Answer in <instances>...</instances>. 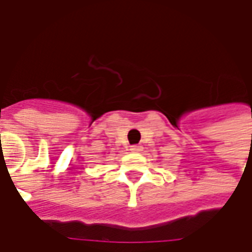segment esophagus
<instances>
[{"label": "esophagus", "instance_id": "obj_1", "mask_svg": "<svg viewBox=\"0 0 252 252\" xmlns=\"http://www.w3.org/2000/svg\"><path fill=\"white\" fill-rule=\"evenodd\" d=\"M129 150H131L132 153H142L143 151V147L142 146H136V144H135V146H131V148H129Z\"/></svg>", "mask_w": 252, "mask_h": 252}]
</instances>
